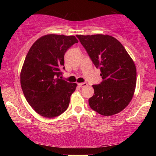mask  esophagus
<instances>
[{
	"label": "esophagus",
	"mask_w": 156,
	"mask_h": 156,
	"mask_svg": "<svg viewBox=\"0 0 156 156\" xmlns=\"http://www.w3.org/2000/svg\"><path fill=\"white\" fill-rule=\"evenodd\" d=\"M78 85L80 87H84L87 85V83H78Z\"/></svg>",
	"instance_id": "obj_1"
}]
</instances>
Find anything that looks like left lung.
Listing matches in <instances>:
<instances>
[{"instance_id":"left-lung-1","label":"left lung","mask_w":156,"mask_h":156,"mask_svg":"<svg viewBox=\"0 0 156 156\" xmlns=\"http://www.w3.org/2000/svg\"><path fill=\"white\" fill-rule=\"evenodd\" d=\"M96 68L102 83L94 84V96L89 99L92 109L104 116L113 115L127 106L136 85V67L125 47L109 35H77Z\"/></svg>"}]
</instances>
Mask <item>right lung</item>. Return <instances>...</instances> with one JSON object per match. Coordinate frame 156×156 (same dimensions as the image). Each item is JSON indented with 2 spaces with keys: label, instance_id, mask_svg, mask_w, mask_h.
<instances>
[{
  "label": "right lung",
  "instance_id": "add662e5",
  "mask_svg": "<svg viewBox=\"0 0 156 156\" xmlns=\"http://www.w3.org/2000/svg\"><path fill=\"white\" fill-rule=\"evenodd\" d=\"M74 36L47 34L38 38L29 50L20 72L21 87L35 112L54 118L65 112L77 84L59 78L65 69L64 55L73 44Z\"/></svg>",
  "mask_w": 156,
  "mask_h": 156
}]
</instances>
